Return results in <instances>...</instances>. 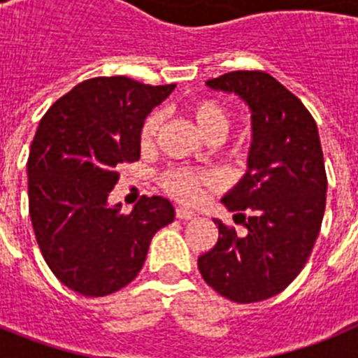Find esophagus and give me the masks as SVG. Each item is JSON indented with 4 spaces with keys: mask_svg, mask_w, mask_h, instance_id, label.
<instances>
[{
    "mask_svg": "<svg viewBox=\"0 0 358 358\" xmlns=\"http://www.w3.org/2000/svg\"><path fill=\"white\" fill-rule=\"evenodd\" d=\"M176 217L181 218V220H189V218L195 217V211L188 210V208H182V206H177L176 208Z\"/></svg>",
    "mask_w": 358,
    "mask_h": 358,
    "instance_id": "esophagus-1",
    "label": "esophagus"
}]
</instances>
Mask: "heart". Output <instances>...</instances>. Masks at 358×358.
Returning <instances> with one entry per match:
<instances>
[{"instance_id": "b5f03b06", "label": "heart", "mask_w": 358, "mask_h": 358, "mask_svg": "<svg viewBox=\"0 0 358 358\" xmlns=\"http://www.w3.org/2000/svg\"><path fill=\"white\" fill-rule=\"evenodd\" d=\"M185 113L194 122L197 131L201 132L208 141H217L229 129L231 116L222 103L210 96L194 98L185 106ZM161 118L157 113H150L143 120L140 127V145L141 148L152 147L159 132ZM251 147L249 134H243L227 145V156L233 161H243ZM161 186L166 194L176 197L181 202H197L202 197L204 189L211 186V177L206 172H197L189 169H169L161 176Z\"/></svg>"}]
</instances>
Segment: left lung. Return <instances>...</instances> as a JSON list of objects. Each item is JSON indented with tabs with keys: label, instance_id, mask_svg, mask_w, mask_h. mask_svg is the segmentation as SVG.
Here are the masks:
<instances>
[{
	"label": "left lung",
	"instance_id": "8db88e82",
	"mask_svg": "<svg viewBox=\"0 0 358 358\" xmlns=\"http://www.w3.org/2000/svg\"><path fill=\"white\" fill-rule=\"evenodd\" d=\"M236 93L252 110L249 172L222 199L245 235L220 220L218 240L199 256L202 278L235 303L264 301L301 273L321 231L327 170L314 116L265 71H231L206 82Z\"/></svg>",
	"mask_w": 358,
	"mask_h": 358
}]
</instances>
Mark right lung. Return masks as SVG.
Here are the masks:
<instances>
[{
	"mask_svg": "<svg viewBox=\"0 0 358 358\" xmlns=\"http://www.w3.org/2000/svg\"><path fill=\"white\" fill-rule=\"evenodd\" d=\"M173 87L94 77L41 118L28 156V211L44 262L82 296L129 285L152 236L176 217L172 202L157 195H143L131 213L107 204L120 164L140 159L141 123Z\"/></svg>",
	"mask_w": 358,
	"mask_h": 358,
	"instance_id": "1",
	"label": "right lung"
}]
</instances>
